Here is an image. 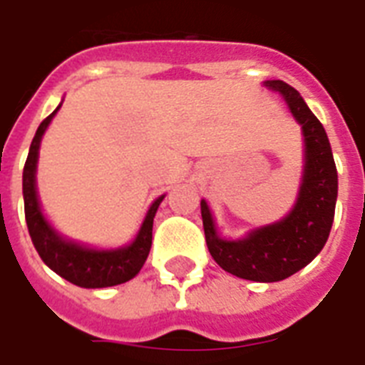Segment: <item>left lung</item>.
<instances>
[{"instance_id":"obj_1","label":"left lung","mask_w":365,"mask_h":365,"mask_svg":"<svg viewBox=\"0 0 365 365\" xmlns=\"http://www.w3.org/2000/svg\"><path fill=\"white\" fill-rule=\"evenodd\" d=\"M283 97L303 135V172L297 199L279 221L248 230L245 237H222L213 211L201 199L207 248L225 272L250 282H282L297 274L327 245L334 221L338 174L329 136L303 97L282 80L262 82Z\"/></svg>"}]
</instances>
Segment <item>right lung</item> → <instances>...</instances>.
Here are the masks:
<instances>
[{"mask_svg": "<svg viewBox=\"0 0 365 365\" xmlns=\"http://www.w3.org/2000/svg\"><path fill=\"white\" fill-rule=\"evenodd\" d=\"M60 107L62 103L36 128V135L29 148L25 170H23V199H25V219H27L29 235L44 264L52 272H56L60 277H64L66 282L74 283L78 287H86V289L119 285V283L133 279L148 258L154 217L162 199L166 195H160L152 201L135 238L128 245L117 246V248H97V246L83 245V242L64 237L60 230L54 229V225L46 219L41 199H38L36 166H38V150H41L43 136Z\"/></svg>", "mask_w": 365, "mask_h": 365, "instance_id": "1", "label": "right lung"}]
</instances>
